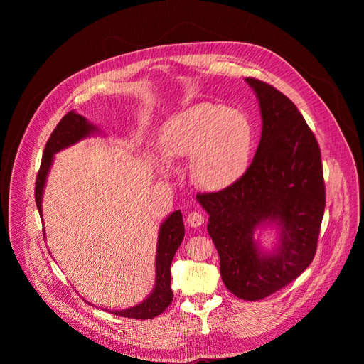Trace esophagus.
Returning <instances> with one entry per match:
<instances>
[{
	"mask_svg": "<svg viewBox=\"0 0 364 364\" xmlns=\"http://www.w3.org/2000/svg\"><path fill=\"white\" fill-rule=\"evenodd\" d=\"M205 223V215L198 211H192L187 215V224L190 227H200Z\"/></svg>",
	"mask_w": 364,
	"mask_h": 364,
	"instance_id": "1",
	"label": "esophagus"
}]
</instances>
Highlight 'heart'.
Returning a JSON list of instances; mask_svg holds the SVG:
<instances>
[{"instance_id": "obj_1", "label": "heart", "mask_w": 364, "mask_h": 364, "mask_svg": "<svg viewBox=\"0 0 364 364\" xmlns=\"http://www.w3.org/2000/svg\"><path fill=\"white\" fill-rule=\"evenodd\" d=\"M162 149L171 159L190 158V177L196 186L220 190L246 168L252 128L240 110L200 103L177 114L165 127Z\"/></svg>"}]
</instances>
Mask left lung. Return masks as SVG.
<instances>
[{
    "label": "left lung",
    "instance_id": "obj_1",
    "mask_svg": "<svg viewBox=\"0 0 364 364\" xmlns=\"http://www.w3.org/2000/svg\"><path fill=\"white\" fill-rule=\"evenodd\" d=\"M257 92L262 134L255 156L230 186L196 199L209 214L208 233L225 288L245 301L280 291L311 264L326 205L320 147L292 100L273 85L246 78ZM265 220L281 225V246L262 256L253 243Z\"/></svg>",
    "mask_w": 364,
    "mask_h": 364
}]
</instances>
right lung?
Here are the masks:
<instances>
[{"instance_id": "1", "label": "right lung", "mask_w": 364, "mask_h": 364, "mask_svg": "<svg viewBox=\"0 0 364 364\" xmlns=\"http://www.w3.org/2000/svg\"><path fill=\"white\" fill-rule=\"evenodd\" d=\"M94 129L95 127L88 124L87 119L82 118L81 114L69 112L65 114V117L60 119V122L54 128V131L51 132V136L46 144L41 166H40V171H38L36 181H35V202L41 217H43L41 199H43V192L46 186V178L48 174V169L51 166L54 153L90 136V132H92ZM183 237H184L183 215L180 211H176L162 223L161 230H159V240H158V250H156L155 289H153V292L147 299L136 305V307L119 310V311H110L112 314L128 317V318L147 320V318L159 316L168 309V305L172 302V296H174L171 291V262L178 250V246L183 242Z\"/></svg>"}]
</instances>
